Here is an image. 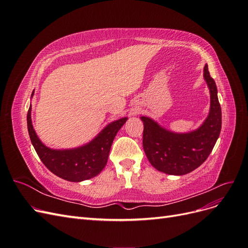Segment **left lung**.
I'll list each match as a JSON object with an SVG mask.
<instances>
[{
  "label": "left lung",
  "mask_w": 248,
  "mask_h": 248,
  "mask_svg": "<svg viewBox=\"0 0 248 248\" xmlns=\"http://www.w3.org/2000/svg\"><path fill=\"white\" fill-rule=\"evenodd\" d=\"M204 78L210 89L211 108L209 116L200 128L190 133H172L141 117L144 123L142 146L150 163L169 175H185L198 169L212 152L221 129V108L217 88L205 65Z\"/></svg>",
  "instance_id": "obj_1"
}]
</instances>
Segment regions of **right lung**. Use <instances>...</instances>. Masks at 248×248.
<instances>
[{"label": "right lung", "instance_id": "obj_1", "mask_svg": "<svg viewBox=\"0 0 248 248\" xmlns=\"http://www.w3.org/2000/svg\"><path fill=\"white\" fill-rule=\"evenodd\" d=\"M127 121L122 118L108 124L90 144L72 150H51L36 136L31 120V107L27 115L28 131L35 151L51 172L71 182H79L97 176L108 162L109 150L117 132Z\"/></svg>", "mask_w": 248, "mask_h": 248}]
</instances>
